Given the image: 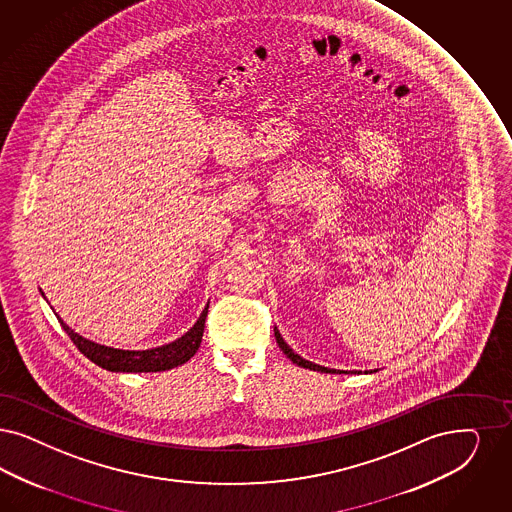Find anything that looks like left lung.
I'll return each instance as SVG.
<instances>
[{"label": "left lung", "instance_id": "left-lung-1", "mask_svg": "<svg viewBox=\"0 0 512 512\" xmlns=\"http://www.w3.org/2000/svg\"><path fill=\"white\" fill-rule=\"evenodd\" d=\"M274 335H276V342H278V346L282 348V352L295 363V365H299V367H304V369H310V371H321V372H338L335 369H327V367H319L316 363H310V361H306V359H302L299 353L293 352L287 344H285V340H283L282 335H280V331L274 327Z\"/></svg>", "mask_w": 512, "mask_h": 512}]
</instances>
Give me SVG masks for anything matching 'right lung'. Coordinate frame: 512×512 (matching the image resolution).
Listing matches in <instances>:
<instances>
[{"label":"right lung","instance_id":"1","mask_svg":"<svg viewBox=\"0 0 512 512\" xmlns=\"http://www.w3.org/2000/svg\"><path fill=\"white\" fill-rule=\"evenodd\" d=\"M206 316H208V306L202 310L200 318L193 327L181 338H177L170 344H164L160 348L141 350V352L117 350V348H107L102 344H96L92 340L77 335L62 319L58 316L56 318L60 321L62 329L70 336L71 342L77 346V350L85 357H89L90 361L96 363L98 367L111 372H162L179 367L193 357L202 342Z\"/></svg>","mask_w":512,"mask_h":512}]
</instances>
